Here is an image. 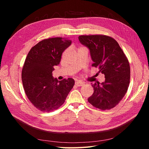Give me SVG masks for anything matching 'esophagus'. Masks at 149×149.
Instances as JSON below:
<instances>
[{"label": "esophagus", "instance_id": "1", "mask_svg": "<svg viewBox=\"0 0 149 149\" xmlns=\"http://www.w3.org/2000/svg\"><path fill=\"white\" fill-rule=\"evenodd\" d=\"M75 84L77 86H82L84 84V83L81 81H78L75 82Z\"/></svg>", "mask_w": 149, "mask_h": 149}]
</instances>
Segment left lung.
<instances>
[{
  "mask_svg": "<svg viewBox=\"0 0 149 149\" xmlns=\"http://www.w3.org/2000/svg\"><path fill=\"white\" fill-rule=\"evenodd\" d=\"M79 40L90 50L94 63L105 75V81L92 84L93 95L88 102L94 107L109 110L123 100L130 83V70L127 58L115 39L104 35L79 36Z\"/></svg>",
  "mask_w": 149,
  "mask_h": 149,
  "instance_id": "obj_1",
  "label": "left lung"
}]
</instances>
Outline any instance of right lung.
<instances>
[{"label": "right lung", "mask_w": 149, "mask_h": 149, "mask_svg": "<svg viewBox=\"0 0 149 149\" xmlns=\"http://www.w3.org/2000/svg\"><path fill=\"white\" fill-rule=\"evenodd\" d=\"M71 44L68 38L44 39L31 48L22 71L26 96L42 112L58 109L73 88V78L58 81L52 76L54 66L59 65L62 53Z\"/></svg>", "instance_id": "1"}]
</instances>
